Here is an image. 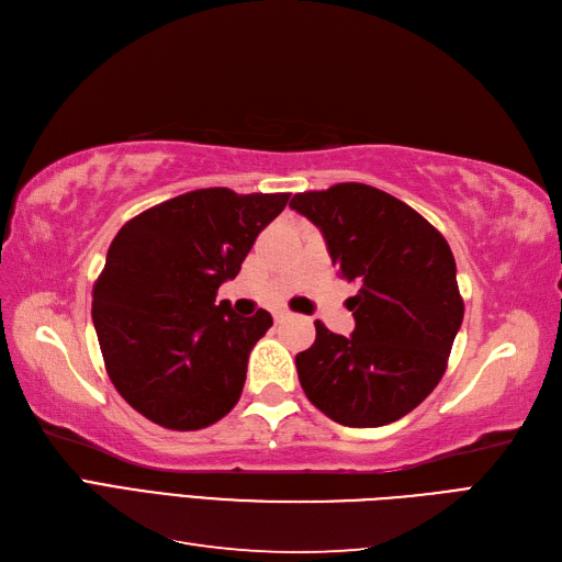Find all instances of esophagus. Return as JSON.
Here are the masks:
<instances>
[{"instance_id":"obj_1","label":"esophagus","mask_w":562,"mask_h":562,"mask_svg":"<svg viewBox=\"0 0 562 562\" xmlns=\"http://www.w3.org/2000/svg\"><path fill=\"white\" fill-rule=\"evenodd\" d=\"M285 318H291V312H285V310H279V312H274V321H277V323H283Z\"/></svg>"}]
</instances>
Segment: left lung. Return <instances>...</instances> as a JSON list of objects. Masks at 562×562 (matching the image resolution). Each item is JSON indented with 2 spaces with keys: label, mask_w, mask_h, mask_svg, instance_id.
<instances>
[{
  "label": "left lung",
  "mask_w": 562,
  "mask_h": 562,
  "mask_svg": "<svg viewBox=\"0 0 562 562\" xmlns=\"http://www.w3.org/2000/svg\"><path fill=\"white\" fill-rule=\"evenodd\" d=\"M321 229L347 300L351 337L316 321L295 356L297 378L323 415L345 427H384L427 398L448 368L464 318L452 250L415 209L378 187L339 182L291 201Z\"/></svg>",
  "instance_id": "left-lung-1"
}]
</instances>
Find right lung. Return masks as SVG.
<instances>
[{"instance_id":"add662e5","label":"right lung","mask_w":562,"mask_h":562,"mask_svg":"<svg viewBox=\"0 0 562 562\" xmlns=\"http://www.w3.org/2000/svg\"><path fill=\"white\" fill-rule=\"evenodd\" d=\"M288 199L209 187L116 232L91 314L108 375L133 411L166 429L196 431L239 401L250 349L274 321L265 310L244 318L215 295Z\"/></svg>"}]
</instances>
